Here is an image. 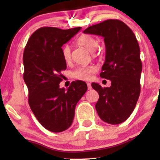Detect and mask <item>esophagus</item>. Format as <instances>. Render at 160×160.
Instances as JSON below:
<instances>
[{"mask_svg":"<svg viewBox=\"0 0 160 160\" xmlns=\"http://www.w3.org/2000/svg\"><path fill=\"white\" fill-rule=\"evenodd\" d=\"M87 85H88V90H91V89H92L91 84L90 82H88V83H87Z\"/></svg>","mask_w":160,"mask_h":160,"instance_id":"1","label":"esophagus"}]
</instances>
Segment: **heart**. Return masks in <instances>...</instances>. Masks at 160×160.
<instances>
[{
    "label": "heart",
    "mask_w": 160,
    "mask_h": 160,
    "mask_svg": "<svg viewBox=\"0 0 160 160\" xmlns=\"http://www.w3.org/2000/svg\"><path fill=\"white\" fill-rule=\"evenodd\" d=\"M78 43L83 47L88 48V49L92 52L93 56H100V52H96V49L98 47L99 42L96 38H94L90 35H82L79 37L78 40ZM62 54L64 60L66 62H69L71 60L72 57V50L71 47L68 44L65 45L62 48ZM96 72V68L93 66H82L79 67L74 70L72 72L71 75L75 79L79 80H88L90 78L92 74Z\"/></svg>",
    "instance_id": "1"
}]
</instances>
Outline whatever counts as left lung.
<instances>
[{
	"label": "left lung",
	"mask_w": 160,
	"mask_h": 160,
	"mask_svg": "<svg viewBox=\"0 0 160 160\" xmlns=\"http://www.w3.org/2000/svg\"><path fill=\"white\" fill-rule=\"evenodd\" d=\"M83 32L103 37L106 47L100 77L112 84L110 88H104L92 84L99 95L97 112L107 123H123L133 112L140 93L142 62L136 37L128 25L118 20H105Z\"/></svg>",
	"instance_id": "8db88e82"
}]
</instances>
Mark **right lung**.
I'll return each instance as SVG.
<instances>
[{"mask_svg": "<svg viewBox=\"0 0 160 160\" xmlns=\"http://www.w3.org/2000/svg\"><path fill=\"white\" fill-rule=\"evenodd\" d=\"M80 29L43 27L31 35L24 51L23 78L29 107L42 126L51 132L64 131L71 126L75 106L88 90L80 80L72 82L67 91L59 88L61 70L66 69L61 47Z\"/></svg>", "mask_w": 160, "mask_h": 160, "instance_id": "right-lung-1", "label": "right lung"}]
</instances>
